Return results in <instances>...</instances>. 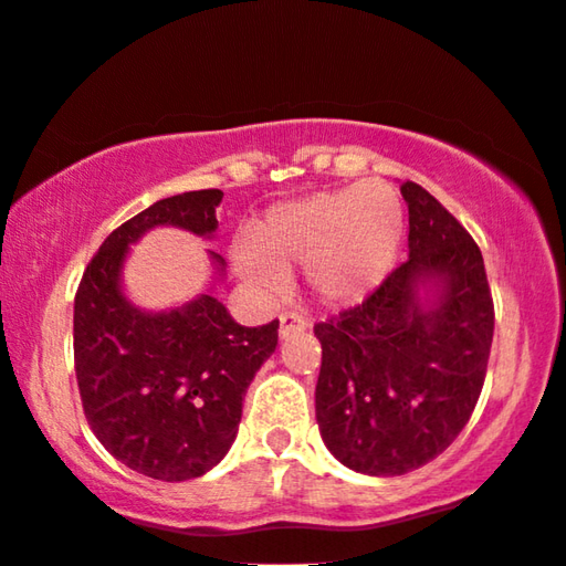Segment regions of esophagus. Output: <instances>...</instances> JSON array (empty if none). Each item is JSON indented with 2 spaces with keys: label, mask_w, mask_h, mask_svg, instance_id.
<instances>
[{
  "label": "esophagus",
  "mask_w": 566,
  "mask_h": 566,
  "mask_svg": "<svg viewBox=\"0 0 566 566\" xmlns=\"http://www.w3.org/2000/svg\"><path fill=\"white\" fill-rule=\"evenodd\" d=\"M308 328V318L301 316V313H283L281 316V338H289L293 333H301Z\"/></svg>",
  "instance_id": "esophagus-1"
}]
</instances>
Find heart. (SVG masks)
Returning <instances> with one entry per match:
<instances>
[{"label":"heart","instance_id":"heart-1","mask_svg":"<svg viewBox=\"0 0 566 566\" xmlns=\"http://www.w3.org/2000/svg\"><path fill=\"white\" fill-rule=\"evenodd\" d=\"M403 208L391 185L366 180L273 206L250 240L230 250L238 275L261 293H277L285 271L303 265L308 291L326 305L366 301L398 261Z\"/></svg>","mask_w":566,"mask_h":566}]
</instances>
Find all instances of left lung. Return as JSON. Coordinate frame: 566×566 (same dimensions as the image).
Wrapping results in <instances>:
<instances>
[{
  "label": "left lung",
  "instance_id": "8db88e82",
  "mask_svg": "<svg viewBox=\"0 0 566 566\" xmlns=\"http://www.w3.org/2000/svg\"><path fill=\"white\" fill-rule=\"evenodd\" d=\"M409 261L354 311L318 323L316 421L326 449L366 476H401L459 437L484 386L494 303L461 222L403 182Z\"/></svg>",
  "mask_w": 566,
  "mask_h": 566
}]
</instances>
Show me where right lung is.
<instances>
[{
  "mask_svg": "<svg viewBox=\"0 0 566 566\" xmlns=\"http://www.w3.org/2000/svg\"><path fill=\"white\" fill-rule=\"evenodd\" d=\"M220 190L153 202L107 235L74 298V370L97 441L137 474L188 481L218 467L238 437L243 396L277 346V321L248 328L216 298L226 261L208 250V289L147 311L125 293L129 248L155 228L212 240Z\"/></svg>",
  "mask_w": 566,
  "mask_h": 566,
  "instance_id": "right-lung-1",
  "label": "right lung"
}]
</instances>
